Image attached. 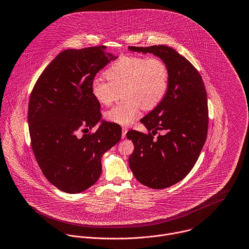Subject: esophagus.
<instances>
[{"mask_svg":"<svg viewBox=\"0 0 249 249\" xmlns=\"http://www.w3.org/2000/svg\"><path fill=\"white\" fill-rule=\"evenodd\" d=\"M127 132H128V128L123 127V128H122V138H123V139H124V138H126V134H127Z\"/></svg>","mask_w":249,"mask_h":249,"instance_id":"esophagus-1","label":"esophagus"}]
</instances>
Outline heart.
<instances>
[{
  "instance_id": "obj_1",
  "label": "heart",
  "mask_w": 249,
  "mask_h": 249,
  "mask_svg": "<svg viewBox=\"0 0 249 249\" xmlns=\"http://www.w3.org/2000/svg\"><path fill=\"white\" fill-rule=\"evenodd\" d=\"M106 76L107 80H92L91 93L100 104L108 106L122 91L125 99L106 112L108 121L119 125H130L142 107L145 110L157 107L169 90V69L159 58L122 56L106 71Z\"/></svg>"
}]
</instances>
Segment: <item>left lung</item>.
<instances>
[{
    "mask_svg": "<svg viewBox=\"0 0 249 249\" xmlns=\"http://www.w3.org/2000/svg\"><path fill=\"white\" fill-rule=\"evenodd\" d=\"M128 48L152 53L169 69L170 83L165 99L141 119L148 134L131 130L126 135L135 145L129 157L135 178L147 187L164 189L190 173L206 142L209 108L205 84L196 68L172 47ZM159 130L163 135L155 138Z\"/></svg>",
    "mask_w": 249,
    "mask_h": 249,
    "instance_id": "8db88e82",
    "label": "left lung"
}]
</instances>
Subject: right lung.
Wrapping results in <instances>:
<instances>
[{"label":"right lung","instance_id":"right-lung-1","mask_svg":"<svg viewBox=\"0 0 249 249\" xmlns=\"http://www.w3.org/2000/svg\"><path fill=\"white\" fill-rule=\"evenodd\" d=\"M116 58L105 45L64 50L44 69L31 93L32 149L44 177L63 192L76 194L95 184L102 156L121 139V127L101 119L100 103L91 93L97 72ZM98 122L96 132L77 136Z\"/></svg>","mask_w":249,"mask_h":249}]
</instances>
